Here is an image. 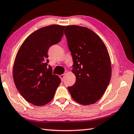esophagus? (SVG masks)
<instances>
[{
  "label": "esophagus",
  "instance_id": "obj_1",
  "mask_svg": "<svg viewBox=\"0 0 134 134\" xmlns=\"http://www.w3.org/2000/svg\"><path fill=\"white\" fill-rule=\"evenodd\" d=\"M59 76H60V78L61 79V80H62V81H63V78H64V77H65V74H62V75H60Z\"/></svg>",
  "mask_w": 134,
  "mask_h": 134
}]
</instances>
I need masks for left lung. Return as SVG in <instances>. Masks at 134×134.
<instances>
[{
  "mask_svg": "<svg viewBox=\"0 0 134 134\" xmlns=\"http://www.w3.org/2000/svg\"><path fill=\"white\" fill-rule=\"evenodd\" d=\"M74 60L72 72L75 84L68 87L72 98L78 103L90 105L102 97L110 82V58L100 37L89 28L68 25L64 30Z\"/></svg>",
  "mask_w": 134,
  "mask_h": 134,
  "instance_id": "8db88e82",
  "label": "left lung"
}]
</instances>
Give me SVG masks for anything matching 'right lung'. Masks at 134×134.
Instances as JSON below:
<instances>
[{
    "mask_svg": "<svg viewBox=\"0 0 134 134\" xmlns=\"http://www.w3.org/2000/svg\"><path fill=\"white\" fill-rule=\"evenodd\" d=\"M65 26L51 25L41 28L25 39L14 60L13 78L21 96L35 106L47 104L61 82L58 75L47 67L48 50L58 43Z\"/></svg>",
    "mask_w": 134,
    "mask_h": 134,
    "instance_id": "add662e5",
    "label": "right lung"
}]
</instances>
